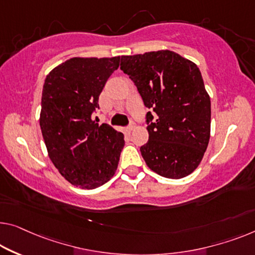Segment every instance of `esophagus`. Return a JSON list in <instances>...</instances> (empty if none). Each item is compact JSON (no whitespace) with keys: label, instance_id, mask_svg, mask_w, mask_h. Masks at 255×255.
I'll return each mask as SVG.
<instances>
[{"label":"esophagus","instance_id":"esophagus-1","mask_svg":"<svg viewBox=\"0 0 255 255\" xmlns=\"http://www.w3.org/2000/svg\"><path fill=\"white\" fill-rule=\"evenodd\" d=\"M134 128H135V124L134 123H130V124H129V126L127 127V130L128 131H131V130H134Z\"/></svg>","mask_w":255,"mask_h":255}]
</instances>
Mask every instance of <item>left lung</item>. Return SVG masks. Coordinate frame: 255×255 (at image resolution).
Masks as SVG:
<instances>
[{"instance_id": "left-lung-1", "label": "left lung", "mask_w": 255, "mask_h": 255, "mask_svg": "<svg viewBox=\"0 0 255 255\" xmlns=\"http://www.w3.org/2000/svg\"><path fill=\"white\" fill-rule=\"evenodd\" d=\"M151 111L149 140L140 146L147 167L167 178L185 177L199 166L211 135V100L199 68L170 50L121 57Z\"/></svg>"}]
</instances>
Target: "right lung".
I'll return each mask as SVG.
<instances>
[{
	"label": "right lung",
	"instance_id": "1",
	"mask_svg": "<svg viewBox=\"0 0 255 255\" xmlns=\"http://www.w3.org/2000/svg\"><path fill=\"white\" fill-rule=\"evenodd\" d=\"M119 65L120 56L74 57L44 80L40 127L49 158L65 180L81 189L111 180L125 145L123 132L93 120L98 97Z\"/></svg>",
	"mask_w": 255,
	"mask_h": 255
}]
</instances>
